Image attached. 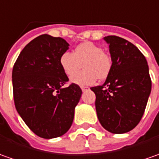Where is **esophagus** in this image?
Returning a JSON list of instances; mask_svg holds the SVG:
<instances>
[{
	"label": "esophagus",
	"mask_w": 159,
	"mask_h": 159,
	"mask_svg": "<svg viewBox=\"0 0 159 159\" xmlns=\"http://www.w3.org/2000/svg\"><path fill=\"white\" fill-rule=\"evenodd\" d=\"M81 89H82V90H83V91H86V90H89V87H85V86H82Z\"/></svg>",
	"instance_id": "obj_1"
}]
</instances>
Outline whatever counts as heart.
I'll use <instances>...</instances> for the list:
<instances>
[{
    "mask_svg": "<svg viewBox=\"0 0 159 159\" xmlns=\"http://www.w3.org/2000/svg\"><path fill=\"white\" fill-rule=\"evenodd\" d=\"M83 65L84 70L76 75ZM60 65L64 74L71 77V82L81 86L90 85L97 80H103L111 73L113 60L108 52L92 42H84L75 47L73 54L63 53L60 58Z\"/></svg>",
    "mask_w": 159,
    "mask_h": 159,
    "instance_id": "heart-1",
    "label": "heart"
}]
</instances>
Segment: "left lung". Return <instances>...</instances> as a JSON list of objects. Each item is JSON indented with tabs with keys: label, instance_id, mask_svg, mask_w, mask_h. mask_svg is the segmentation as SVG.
<instances>
[{
	"label": "left lung",
	"instance_id": "1",
	"mask_svg": "<svg viewBox=\"0 0 159 159\" xmlns=\"http://www.w3.org/2000/svg\"><path fill=\"white\" fill-rule=\"evenodd\" d=\"M110 44L113 65L105 83L92 87L96 94L98 120L114 134L128 132L141 120L152 90L145 57L127 40L116 35L104 37Z\"/></svg>",
	"mask_w": 159,
	"mask_h": 159
}]
</instances>
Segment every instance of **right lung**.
<instances>
[{
  "instance_id": "obj_1",
  "label": "right lung",
  "mask_w": 159,
  "mask_h": 159,
  "mask_svg": "<svg viewBox=\"0 0 159 159\" xmlns=\"http://www.w3.org/2000/svg\"><path fill=\"white\" fill-rule=\"evenodd\" d=\"M69 46L61 37L39 35L21 50L13 68L16 111L43 139L61 137L70 129L82 96L77 84L62 88L69 78L61 70L60 58Z\"/></svg>"
}]
</instances>
